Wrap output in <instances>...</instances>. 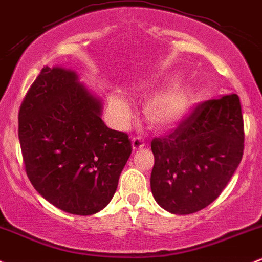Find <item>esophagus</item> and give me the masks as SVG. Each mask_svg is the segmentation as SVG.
Returning <instances> with one entry per match:
<instances>
[{"label":"esophagus","mask_w":262,"mask_h":262,"mask_svg":"<svg viewBox=\"0 0 262 262\" xmlns=\"http://www.w3.org/2000/svg\"><path fill=\"white\" fill-rule=\"evenodd\" d=\"M144 145H145L144 142H143L140 138L136 137V138H133V139H132V146H133V151L139 150V149H142Z\"/></svg>","instance_id":"1"}]
</instances>
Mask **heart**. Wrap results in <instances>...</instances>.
Wrapping results in <instances>:
<instances>
[{
	"label": "heart",
	"instance_id": "1",
	"mask_svg": "<svg viewBox=\"0 0 262 262\" xmlns=\"http://www.w3.org/2000/svg\"><path fill=\"white\" fill-rule=\"evenodd\" d=\"M194 92L188 84H174L164 89L146 103L144 113L151 128L166 130L179 124L190 111ZM112 109L120 119L130 117V105L120 97H113L111 100Z\"/></svg>",
	"mask_w": 262,
	"mask_h": 262
}]
</instances>
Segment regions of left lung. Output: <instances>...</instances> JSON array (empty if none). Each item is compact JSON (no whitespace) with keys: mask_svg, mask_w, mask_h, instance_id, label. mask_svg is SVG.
<instances>
[{"mask_svg":"<svg viewBox=\"0 0 262 262\" xmlns=\"http://www.w3.org/2000/svg\"><path fill=\"white\" fill-rule=\"evenodd\" d=\"M150 188L164 210L188 215L216 199L244 153L237 94L199 103L169 136L151 140Z\"/></svg>","mask_w":262,"mask_h":262,"instance_id":"left-lung-1","label":"left lung"}]
</instances>
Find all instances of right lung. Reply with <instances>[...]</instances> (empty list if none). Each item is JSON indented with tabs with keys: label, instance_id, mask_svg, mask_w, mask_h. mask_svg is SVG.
<instances>
[{
	"label": "right lung",
	"instance_id": "1",
	"mask_svg": "<svg viewBox=\"0 0 262 262\" xmlns=\"http://www.w3.org/2000/svg\"><path fill=\"white\" fill-rule=\"evenodd\" d=\"M102 100L74 71L43 67L18 113L26 173L52 205L74 215L104 209L132 153L123 132L102 120Z\"/></svg>",
	"mask_w": 262,
	"mask_h": 262
}]
</instances>
